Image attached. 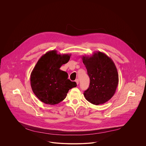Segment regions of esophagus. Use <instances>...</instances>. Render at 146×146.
Returning <instances> with one entry per match:
<instances>
[{"instance_id":"obj_1","label":"esophagus","mask_w":146,"mask_h":146,"mask_svg":"<svg viewBox=\"0 0 146 146\" xmlns=\"http://www.w3.org/2000/svg\"><path fill=\"white\" fill-rule=\"evenodd\" d=\"M75 81H76V84H77V85L79 84V80H78V79H76Z\"/></svg>"}]
</instances>
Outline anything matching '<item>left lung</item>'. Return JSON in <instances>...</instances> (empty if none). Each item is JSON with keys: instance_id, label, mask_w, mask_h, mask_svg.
Returning a JSON list of instances; mask_svg holds the SVG:
<instances>
[{"instance_id": "obj_1", "label": "left lung", "mask_w": 146, "mask_h": 146, "mask_svg": "<svg viewBox=\"0 0 146 146\" xmlns=\"http://www.w3.org/2000/svg\"><path fill=\"white\" fill-rule=\"evenodd\" d=\"M81 58L90 78L89 86L84 92L86 100L96 106L106 103L115 93L119 83V74L113 61L100 52Z\"/></svg>"}]
</instances>
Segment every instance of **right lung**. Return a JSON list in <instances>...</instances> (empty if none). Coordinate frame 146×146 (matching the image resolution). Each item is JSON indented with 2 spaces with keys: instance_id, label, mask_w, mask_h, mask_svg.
I'll return each mask as SVG.
<instances>
[{
  "instance_id": "1",
  "label": "right lung",
  "mask_w": 146,
  "mask_h": 146,
  "mask_svg": "<svg viewBox=\"0 0 146 146\" xmlns=\"http://www.w3.org/2000/svg\"><path fill=\"white\" fill-rule=\"evenodd\" d=\"M71 54H57L52 50L38 61L30 75L33 92L44 104L55 105L64 100L69 89L76 87V82L69 80L66 72L60 70L70 60Z\"/></svg>"
}]
</instances>
